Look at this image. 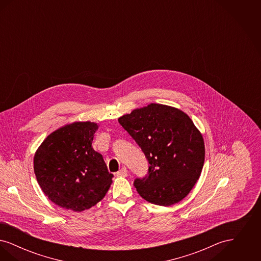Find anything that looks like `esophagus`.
Segmentation results:
<instances>
[{"label":"esophagus","instance_id":"1","mask_svg":"<svg viewBox=\"0 0 261 261\" xmlns=\"http://www.w3.org/2000/svg\"><path fill=\"white\" fill-rule=\"evenodd\" d=\"M117 176H122V177H126L127 175H128V171H127V169H126V167H122L117 173H116Z\"/></svg>","mask_w":261,"mask_h":261}]
</instances>
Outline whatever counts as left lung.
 Instances as JSON below:
<instances>
[{"instance_id":"1","label":"left lung","mask_w":261,"mask_h":261,"mask_svg":"<svg viewBox=\"0 0 261 261\" xmlns=\"http://www.w3.org/2000/svg\"><path fill=\"white\" fill-rule=\"evenodd\" d=\"M149 162V173L137 178L139 195L153 204L169 206L191 192L204 162L201 133L185 112L149 103L118 118Z\"/></svg>"}]
</instances>
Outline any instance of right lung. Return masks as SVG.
I'll use <instances>...</instances> for the list:
<instances>
[{"label":"right lung","mask_w":261,"mask_h":261,"mask_svg":"<svg viewBox=\"0 0 261 261\" xmlns=\"http://www.w3.org/2000/svg\"><path fill=\"white\" fill-rule=\"evenodd\" d=\"M99 126L73 122L50 133L38 148L34 172L44 194L57 205L83 211L103 199L113 175L92 147Z\"/></svg>","instance_id":"add662e5"}]
</instances>
